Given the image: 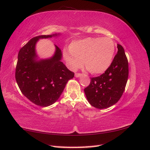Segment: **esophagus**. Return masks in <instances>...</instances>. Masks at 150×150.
Instances as JSON below:
<instances>
[{"mask_svg": "<svg viewBox=\"0 0 150 150\" xmlns=\"http://www.w3.org/2000/svg\"><path fill=\"white\" fill-rule=\"evenodd\" d=\"M81 75H82V74H80V73H76V74H75V76H76V77H79V76H81Z\"/></svg>", "mask_w": 150, "mask_h": 150, "instance_id": "esophagus-1", "label": "esophagus"}]
</instances>
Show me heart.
<instances>
[{"label":"heart","instance_id":"obj_1","mask_svg":"<svg viewBox=\"0 0 150 150\" xmlns=\"http://www.w3.org/2000/svg\"><path fill=\"white\" fill-rule=\"evenodd\" d=\"M115 44L109 37H88L73 41L69 50L64 49L63 56L73 70L83 64L93 74L103 73L112 63Z\"/></svg>","mask_w":150,"mask_h":150}]
</instances>
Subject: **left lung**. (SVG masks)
<instances>
[{
    "instance_id": "left-lung-1",
    "label": "left lung",
    "mask_w": 150,
    "mask_h": 150,
    "mask_svg": "<svg viewBox=\"0 0 150 150\" xmlns=\"http://www.w3.org/2000/svg\"><path fill=\"white\" fill-rule=\"evenodd\" d=\"M117 53L110 66L100 76L91 78L84 89L89 103L97 109L108 108L116 103L125 91L128 77V62L124 48L117 44Z\"/></svg>"
}]
</instances>
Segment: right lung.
I'll return each instance as SVG.
<instances>
[{
  "label": "right lung",
  "instance_id": "right-lung-1",
  "mask_svg": "<svg viewBox=\"0 0 150 150\" xmlns=\"http://www.w3.org/2000/svg\"><path fill=\"white\" fill-rule=\"evenodd\" d=\"M57 36L41 35L34 37L21 48L18 55L15 79L21 92L31 102L41 107L55 103L60 97L74 73L61 62L62 52L55 45L54 56L37 61L35 46L40 38Z\"/></svg>",
  "mask_w": 150,
  "mask_h": 150
}]
</instances>
